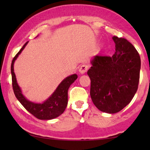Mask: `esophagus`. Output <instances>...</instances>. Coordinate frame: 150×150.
<instances>
[{"label":"esophagus","instance_id":"obj_1","mask_svg":"<svg viewBox=\"0 0 150 150\" xmlns=\"http://www.w3.org/2000/svg\"><path fill=\"white\" fill-rule=\"evenodd\" d=\"M89 65H87V64H83L81 66V67H80L79 69V71L80 73L82 74H85V72H87V71L88 70V69H89Z\"/></svg>","mask_w":150,"mask_h":150}]
</instances>
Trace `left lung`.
Wrapping results in <instances>:
<instances>
[{
    "label": "left lung",
    "mask_w": 150,
    "mask_h": 150,
    "mask_svg": "<svg viewBox=\"0 0 150 150\" xmlns=\"http://www.w3.org/2000/svg\"><path fill=\"white\" fill-rule=\"evenodd\" d=\"M115 52L112 57L96 55L87 71L90 95L94 105L107 113H116L131 102L138 89L141 59L133 45L114 36Z\"/></svg>",
    "instance_id": "1"
}]
</instances>
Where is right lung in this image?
Wrapping results in <instances>:
<instances>
[{
	"mask_svg": "<svg viewBox=\"0 0 150 150\" xmlns=\"http://www.w3.org/2000/svg\"><path fill=\"white\" fill-rule=\"evenodd\" d=\"M28 42L22 46L13 59L11 65V72L12 76V87L16 97L22 104V105L28 110L30 113L39 120H52L61 115L64 112L67 105V91L71 84L77 79L76 74H72L63 80L52 95L48 100L42 104L34 103L28 100L22 93V91L17 83L15 73L13 70V64L23 49L25 48Z\"/></svg>",
	"mask_w": 150,
	"mask_h": 150,
	"instance_id": "add662e5",
	"label": "right lung"
}]
</instances>
